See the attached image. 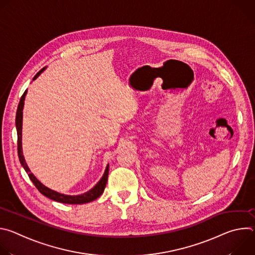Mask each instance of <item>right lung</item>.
I'll return each mask as SVG.
<instances>
[{"label":"right lung","mask_w":255,"mask_h":255,"mask_svg":"<svg viewBox=\"0 0 255 255\" xmlns=\"http://www.w3.org/2000/svg\"><path fill=\"white\" fill-rule=\"evenodd\" d=\"M45 69V67H43L41 70H39L36 76L33 78V81L37 79L39 77V75L41 72ZM27 91L24 92V94L22 95L19 105H18V109H17V113H16V129H17V135H18V156L20 159V162L22 164V166L24 167V169L26 170V172L29 175V178L32 180V183L34 184V186L37 188V190L45 197L56 201V202H60L63 204H74V205H80V204H86V203H90L96 199H98L104 192L106 185H107V180H108V174H109V164L106 167V170L104 172V175L102 176V178L99 180V183L93 188L91 189L89 192L82 194V195H78V196H68V195H63L60 193H57L55 191H52L50 189H48L47 187H45L44 185H42L40 181L34 176V174L30 171L24 155H23V151H22V121H23V107H24V101H25V96H26Z\"/></svg>","instance_id":"1"}]
</instances>
